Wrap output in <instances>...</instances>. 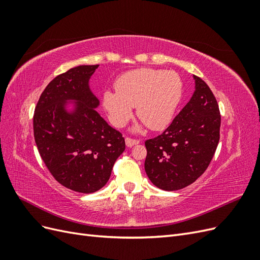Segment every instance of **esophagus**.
Returning <instances> with one entry per match:
<instances>
[{"mask_svg":"<svg viewBox=\"0 0 260 260\" xmlns=\"http://www.w3.org/2000/svg\"><path fill=\"white\" fill-rule=\"evenodd\" d=\"M140 143L139 140H135V139H131V138H125V145L128 147H132L133 145H137Z\"/></svg>","mask_w":260,"mask_h":260,"instance_id":"34e87169","label":"esophagus"}]
</instances>
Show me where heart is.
<instances>
[{"label": "heart", "instance_id": "1", "mask_svg": "<svg viewBox=\"0 0 260 260\" xmlns=\"http://www.w3.org/2000/svg\"><path fill=\"white\" fill-rule=\"evenodd\" d=\"M115 90L105 91L102 103L111 122L118 128L127 123L137 107V115L152 130L170 123L182 95V81L175 72L140 68L121 75Z\"/></svg>", "mask_w": 260, "mask_h": 260}]
</instances>
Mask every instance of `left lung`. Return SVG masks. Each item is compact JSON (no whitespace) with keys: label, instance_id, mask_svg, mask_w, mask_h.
Wrapping results in <instances>:
<instances>
[{"label":"left lung","instance_id":"obj_1","mask_svg":"<svg viewBox=\"0 0 260 260\" xmlns=\"http://www.w3.org/2000/svg\"><path fill=\"white\" fill-rule=\"evenodd\" d=\"M195 91L160 136L145 141V172L165 191H177L198 180L215 155L220 138L216 98L200 77L193 76Z\"/></svg>","mask_w":260,"mask_h":260}]
</instances>
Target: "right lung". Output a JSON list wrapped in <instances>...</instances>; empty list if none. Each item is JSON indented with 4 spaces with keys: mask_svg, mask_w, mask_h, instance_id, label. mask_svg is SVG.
I'll use <instances>...</instances> for the list:
<instances>
[{
    "mask_svg": "<svg viewBox=\"0 0 260 260\" xmlns=\"http://www.w3.org/2000/svg\"><path fill=\"white\" fill-rule=\"evenodd\" d=\"M99 65L69 69L48 84L35 109V141L55 180L70 190L103 187L125 148L122 135L96 112L99 99L89 81ZM67 104H75L70 111Z\"/></svg>",
    "mask_w": 260,
    "mask_h": 260,
    "instance_id": "right-lung-1",
    "label": "right lung"
}]
</instances>
